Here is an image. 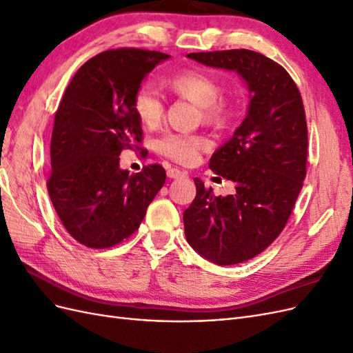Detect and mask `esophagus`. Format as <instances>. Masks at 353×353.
Instances as JSON below:
<instances>
[{
	"mask_svg": "<svg viewBox=\"0 0 353 353\" xmlns=\"http://www.w3.org/2000/svg\"><path fill=\"white\" fill-rule=\"evenodd\" d=\"M168 176L170 178V179H176V178H181V176H185L187 174L184 172V170H179V169H176V168H172V169H168Z\"/></svg>",
	"mask_w": 353,
	"mask_h": 353,
	"instance_id": "1",
	"label": "esophagus"
}]
</instances>
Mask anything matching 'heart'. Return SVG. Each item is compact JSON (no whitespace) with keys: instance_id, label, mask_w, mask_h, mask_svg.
Wrapping results in <instances>:
<instances>
[{"instance_id":"obj_1","label":"heart","mask_w":353,"mask_h":353,"mask_svg":"<svg viewBox=\"0 0 353 353\" xmlns=\"http://www.w3.org/2000/svg\"><path fill=\"white\" fill-rule=\"evenodd\" d=\"M168 87L176 94L200 105L205 121L221 125L228 119L231 113L230 104L221 99V83L208 73L187 70L176 73L168 81ZM134 110L143 125L148 128L157 126L163 119L165 101L162 94L150 82H144L134 95ZM208 145V140L200 135L190 134H166L157 143L159 152L176 160L179 163L196 162L197 154Z\"/></svg>"}]
</instances>
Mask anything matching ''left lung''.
I'll list each match as a JSON object with an SVG mask.
<instances>
[{"label": "left lung", "instance_id": "8db88e82", "mask_svg": "<svg viewBox=\"0 0 353 353\" xmlns=\"http://www.w3.org/2000/svg\"><path fill=\"white\" fill-rule=\"evenodd\" d=\"M188 59L237 72L249 108L209 168L234 183L215 196L194 178L196 199L184 212L188 244L216 265H236L263 252L290 218L306 175L307 128L301 92L283 66L252 50L191 52Z\"/></svg>", "mask_w": 353, "mask_h": 353}]
</instances>
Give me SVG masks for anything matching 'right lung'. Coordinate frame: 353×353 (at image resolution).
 <instances>
[{
	"label": "right lung",
	"mask_w": 353,
	"mask_h": 353,
	"mask_svg": "<svg viewBox=\"0 0 353 353\" xmlns=\"http://www.w3.org/2000/svg\"><path fill=\"white\" fill-rule=\"evenodd\" d=\"M169 57L140 48L103 51L79 68L63 95L47 188L63 225L87 248H112L130 237L165 184L160 165L130 174L119 156L143 138L135 91Z\"/></svg>",
	"instance_id": "obj_1"
}]
</instances>
